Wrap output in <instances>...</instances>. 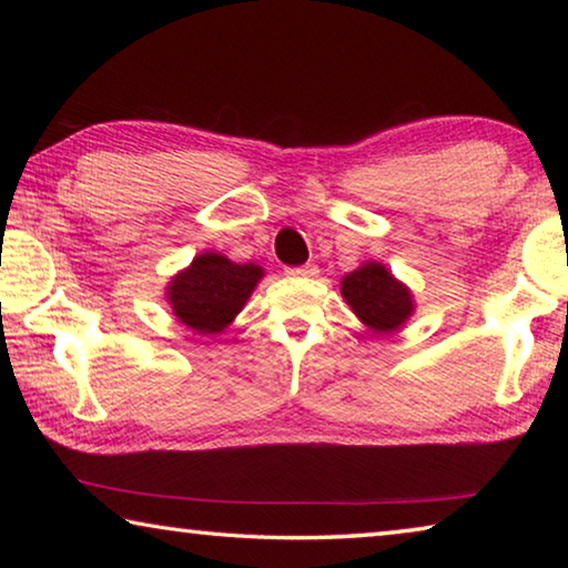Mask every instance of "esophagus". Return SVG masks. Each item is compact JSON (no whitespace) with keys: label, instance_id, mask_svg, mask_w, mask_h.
I'll use <instances>...</instances> for the list:
<instances>
[{"label":"esophagus","instance_id":"esophagus-1","mask_svg":"<svg viewBox=\"0 0 568 568\" xmlns=\"http://www.w3.org/2000/svg\"><path fill=\"white\" fill-rule=\"evenodd\" d=\"M285 273L287 275H297V277H313V275H318V265L305 263V265H297V267H287Z\"/></svg>","mask_w":568,"mask_h":568}]
</instances>
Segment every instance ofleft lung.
I'll return each instance as SVG.
<instances>
[{
  "instance_id": "obj_1",
  "label": "left lung",
  "mask_w": 568,
  "mask_h": 568,
  "mask_svg": "<svg viewBox=\"0 0 568 568\" xmlns=\"http://www.w3.org/2000/svg\"><path fill=\"white\" fill-rule=\"evenodd\" d=\"M341 293L353 313L378 333L400 328L413 311L410 293L378 263H365L345 275Z\"/></svg>"
}]
</instances>
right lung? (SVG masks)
<instances>
[{
	"instance_id": "obj_1",
	"label": "right lung",
	"mask_w": 568,
	"mask_h": 568,
	"mask_svg": "<svg viewBox=\"0 0 568 568\" xmlns=\"http://www.w3.org/2000/svg\"><path fill=\"white\" fill-rule=\"evenodd\" d=\"M261 277L263 271L253 263L237 265L217 253H203L170 283V305L192 331L220 333L243 311Z\"/></svg>"
}]
</instances>
